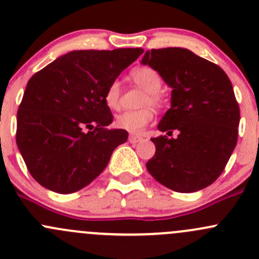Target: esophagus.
<instances>
[{
  "instance_id": "34e87169",
  "label": "esophagus",
  "mask_w": 259,
  "mask_h": 259,
  "mask_svg": "<svg viewBox=\"0 0 259 259\" xmlns=\"http://www.w3.org/2000/svg\"><path fill=\"white\" fill-rule=\"evenodd\" d=\"M129 142L132 144H137V143L143 142V138L142 137H138V135H130L129 137Z\"/></svg>"
}]
</instances>
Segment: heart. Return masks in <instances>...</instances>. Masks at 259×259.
I'll list each match as a JSON object with an SVG mask.
<instances>
[{
    "label": "heart",
    "mask_w": 259,
    "mask_h": 259,
    "mask_svg": "<svg viewBox=\"0 0 259 259\" xmlns=\"http://www.w3.org/2000/svg\"><path fill=\"white\" fill-rule=\"evenodd\" d=\"M132 79L148 91V96L145 98L146 105H153L155 108L163 106V95L160 94V89L163 86V77L150 66H140L132 71ZM105 104L109 109L119 108L120 100V83L119 81H113L108 86L104 96ZM154 117V113L151 109L145 108L134 111H124L119 114L115 119V125L119 129L125 130L132 134H140L144 130L146 125L151 122Z\"/></svg>",
    "instance_id": "1"
}]
</instances>
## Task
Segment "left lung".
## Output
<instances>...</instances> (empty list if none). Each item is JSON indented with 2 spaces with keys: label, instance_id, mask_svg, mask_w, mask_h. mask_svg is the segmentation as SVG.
Masks as SVG:
<instances>
[{
  "label": "left lung",
  "instance_id": "left-lung-1",
  "mask_svg": "<svg viewBox=\"0 0 259 259\" xmlns=\"http://www.w3.org/2000/svg\"><path fill=\"white\" fill-rule=\"evenodd\" d=\"M170 86L171 106L153 138L155 154L146 169L174 192L193 193L223 173L238 139L241 114L226 72L182 48L153 49L142 60ZM174 131L179 137L169 138Z\"/></svg>",
  "mask_w": 259,
  "mask_h": 259
}]
</instances>
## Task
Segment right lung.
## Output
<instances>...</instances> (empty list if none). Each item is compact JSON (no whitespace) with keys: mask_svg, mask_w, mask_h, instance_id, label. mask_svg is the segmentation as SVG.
<instances>
[{"mask_svg":"<svg viewBox=\"0 0 259 259\" xmlns=\"http://www.w3.org/2000/svg\"><path fill=\"white\" fill-rule=\"evenodd\" d=\"M143 52L71 51L28 80L17 111L16 143L38 184L69 194L103 173L114 149L127 140L125 130L106 127L113 114L105 91Z\"/></svg>","mask_w":259,"mask_h":259,"instance_id":"add662e5","label":"right lung"}]
</instances>
